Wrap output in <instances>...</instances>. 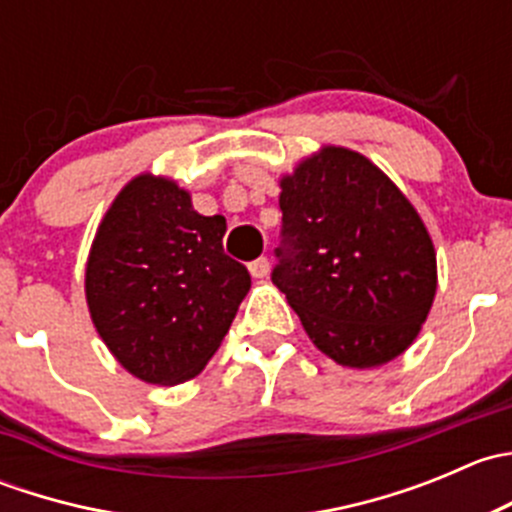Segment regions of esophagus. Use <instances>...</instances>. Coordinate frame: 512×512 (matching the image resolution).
<instances>
[{
    "label": "esophagus",
    "instance_id": "1",
    "mask_svg": "<svg viewBox=\"0 0 512 512\" xmlns=\"http://www.w3.org/2000/svg\"><path fill=\"white\" fill-rule=\"evenodd\" d=\"M247 270H250V275L257 277V280H260V277H267V272H270V260H267V257H257L255 262L247 265Z\"/></svg>",
    "mask_w": 512,
    "mask_h": 512
}]
</instances>
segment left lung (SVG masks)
I'll list each match as a JSON object with an SVG mask.
<instances>
[{
  "mask_svg": "<svg viewBox=\"0 0 512 512\" xmlns=\"http://www.w3.org/2000/svg\"><path fill=\"white\" fill-rule=\"evenodd\" d=\"M285 250L272 272L314 347L349 369L416 342L438 287L421 215L369 158L322 146L280 178Z\"/></svg>",
  "mask_w": 512,
  "mask_h": 512,
  "instance_id": "8db88e82",
  "label": "left lung"
}]
</instances>
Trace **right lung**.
Returning <instances> with one entry per match:
<instances>
[{
  "mask_svg": "<svg viewBox=\"0 0 512 512\" xmlns=\"http://www.w3.org/2000/svg\"><path fill=\"white\" fill-rule=\"evenodd\" d=\"M223 215H200L168 175L128 180L96 227L86 304L98 337L131 376L193 379L218 352L250 272L225 255Z\"/></svg>",
  "mask_w": 512,
  "mask_h": 512,
  "instance_id": "obj_1",
  "label": "right lung"
}]
</instances>
